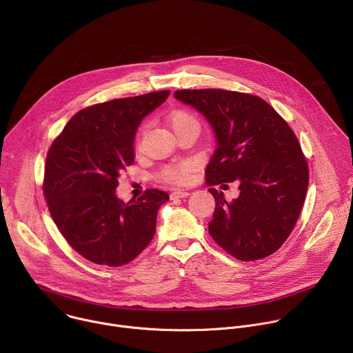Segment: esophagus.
<instances>
[{"mask_svg":"<svg viewBox=\"0 0 353 353\" xmlns=\"http://www.w3.org/2000/svg\"><path fill=\"white\" fill-rule=\"evenodd\" d=\"M190 192L188 191H184V190H174L172 194H170V198L172 199H177V198H185L188 196Z\"/></svg>","mask_w":353,"mask_h":353,"instance_id":"obj_1","label":"esophagus"}]
</instances>
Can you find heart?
Wrapping results in <instances>:
<instances>
[{"mask_svg": "<svg viewBox=\"0 0 353 353\" xmlns=\"http://www.w3.org/2000/svg\"><path fill=\"white\" fill-rule=\"evenodd\" d=\"M169 124L173 130L185 125V124H196L195 117L185 110H176L169 117ZM192 172V165L190 162H181L179 165L168 166L162 170V179L172 184H183L190 180Z\"/></svg>", "mask_w": 353, "mask_h": 353, "instance_id": "1", "label": "heart"}]
</instances>
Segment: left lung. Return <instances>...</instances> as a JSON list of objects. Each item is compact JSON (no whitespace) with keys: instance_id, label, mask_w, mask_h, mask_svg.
<instances>
[{"instance_id":"8db88e82","label":"left lung","mask_w":353,"mask_h":353,"mask_svg":"<svg viewBox=\"0 0 353 353\" xmlns=\"http://www.w3.org/2000/svg\"><path fill=\"white\" fill-rule=\"evenodd\" d=\"M174 97L214 130L216 149L205 169L207 184L239 181L240 194L230 203L222 191L208 190L216 201L210 234L237 260L271 256L293 230L307 192L309 168L296 135L259 96L183 89Z\"/></svg>"}]
</instances>
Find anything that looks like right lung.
<instances>
[{"label": "right lung", "instance_id": "1", "mask_svg": "<svg viewBox=\"0 0 353 353\" xmlns=\"http://www.w3.org/2000/svg\"><path fill=\"white\" fill-rule=\"evenodd\" d=\"M169 94L150 92L86 108L67 123L48 150L43 184L48 211L70 245L94 264L124 265L155 234L158 211L169 194L148 190L124 203L116 188L135 159L141 121Z\"/></svg>", "mask_w": 353, "mask_h": 353}]
</instances>
